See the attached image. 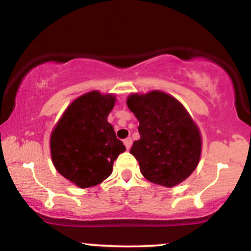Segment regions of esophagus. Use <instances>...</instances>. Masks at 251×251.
Returning a JSON list of instances; mask_svg holds the SVG:
<instances>
[{
    "mask_svg": "<svg viewBox=\"0 0 251 251\" xmlns=\"http://www.w3.org/2000/svg\"><path fill=\"white\" fill-rule=\"evenodd\" d=\"M124 144H125L126 149L129 150V149H131V146H132V139H131V138H126V139L124 140Z\"/></svg>",
    "mask_w": 251,
    "mask_h": 251,
    "instance_id": "34e87169",
    "label": "esophagus"
}]
</instances>
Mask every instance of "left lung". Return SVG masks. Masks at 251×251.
<instances>
[{"label": "left lung", "instance_id": "obj_1", "mask_svg": "<svg viewBox=\"0 0 251 251\" xmlns=\"http://www.w3.org/2000/svg\"><path fill=\"white\" fill-rule=\"evenodd\" d=\"M139 122L140 138L131 153L146 179L172 188L197 168L201 135L197 124L176 98L162 91L132 93L126 100Z\"/></svg>", "mask_w": 251, "mask_h": 251}]
</instances>
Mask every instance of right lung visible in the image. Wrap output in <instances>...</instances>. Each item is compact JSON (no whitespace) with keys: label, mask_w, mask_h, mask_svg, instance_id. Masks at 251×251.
<instances>
[{"label":"right lung","mask_w":251,"mask_h":251,"mask_svg":"<svg viewBox=\"0 0 251 251\" xmlns=\"http://www.w3.org/2000/svg\"><path fill=\"white\" fill-rule=\"evenodd\" d=\"M114 94L91 91L70 103L50 134L51 162L77 188L98 185L109 177L113 162L125 151L107 122Z\"/></svg>","instance_id":"1"}]
</instances>
